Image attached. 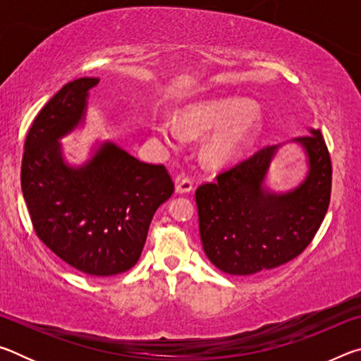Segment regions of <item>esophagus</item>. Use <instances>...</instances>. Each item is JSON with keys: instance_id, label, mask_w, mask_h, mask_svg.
<instances>
[{"instance_id": "obj_1", "label": "esophagus", "mask_w": 361, "mask_h": 361, "mask_svg": "<svg viewBox=\"0 0 361 361\" xmlns=\"http://www.w3.org/2000/svg\"><path fill=\"white\" fill-rule=\"evenodd\" d=\"M194 189V181L191 176H186V175H181L176 178V188L175 191L178 194H188L191 192Z\"/></svg>"}]
</instances>
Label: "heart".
I'll return each instance as SVG.
<instances>
[{"instance_id":"obj_1","label":"heart","mask_w":361,"mask_h":361,"mask_svg":"<svg viewBox=\"0 0 361 361\" xmlns=\"http://www.w3.org/2000/svg\"><path fill=\"white\" fill-rule=\"evenodd\" d=\"M253 111L255 105L250 100H209L186 108L181 113V127L172 119H157L152 130L164 143L172 145L178 140L181 129L189 135H202L228 123L205 146L207 161L221 164L239 156L255 135L256 122L250 116Z\"/></svg>"}]
</instances>
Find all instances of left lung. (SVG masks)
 Returning <instances> with one entry per match:
<instances>
[{
    "mask_svg": "<svg viewBox=\"0 0 361 361\" xmlns=\"http://www.w3.org/2000/svg\"><path fill=\"white\" fill-rule=\"evenodd\" d=\"M309 172L285 194L262 186L277 146L255 152L195 191L204 252L231 276L264 274L301 255L319 231L331 197V157L320 130L295 138Z\"/></svg>",
    "mask_w": 361,
    "mask_h": 361,
    "instance_id": "obj_1",
    "label": "left lung"
}]
</instances>
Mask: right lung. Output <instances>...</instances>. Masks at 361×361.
Returning a JSON list of instances; mask_svg holds the SVG:
<instances>
[{
    "label": "right lung",
    "mask_w": 361,
    "mask_h": 361,
    "mask_svg": "<svg viewBox=\"0 0 361 361\" xmlns=\"http://www.w3.org/2000/svg\"><path fill=\"white\" fill-rule=\"evenodd\" d=\"M99 78L65 84L36 116L22 159V192L39 240L66 264L109 277L137 264L159 205L173 194L167 169L103 143L81 167L63 162L59 138L84 119Z\"/></svg>",
    "instance_id": "right-lung-1"
}]
</instances>
